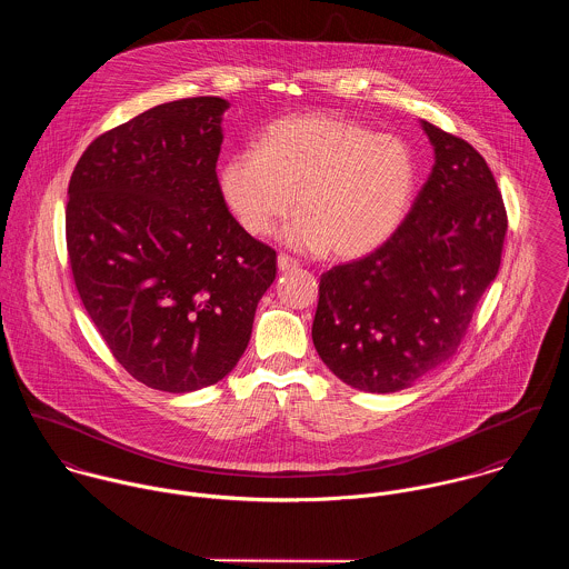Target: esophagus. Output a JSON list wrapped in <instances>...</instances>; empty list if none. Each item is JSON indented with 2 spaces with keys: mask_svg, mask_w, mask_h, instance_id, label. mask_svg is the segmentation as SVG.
I'll use <instances>...</instances> for the list:
<instances>
[{
  "mask_svg": "<svg viewBox=\"0 0 569 569\" xmlns=\"http://www.w3.org/2000/svg\"><path fill=\"white\" fill-rule=\"evenodd\" d=\"M278 269H280V271H293V269H298V260H293L291 256L280 253V256H278Z\"/></svg>",
  "mask_w": 569,
  "mask_h": 569,
  "instance_id": "34e87169",
  "label": "esophagus"
}]
</instances>
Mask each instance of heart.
I'll list each match as a JSON object with an SVG mask.
<instances>
[{"mask_svg": "<svg viewBox=\"0 0 569 569\" xmlns=\"http://www.w3.org/2000/svg\"><path fill=\"white\" fill-rule=\"evenodd\" d=\"M219 188L247 234H271L296 203L284 241L352 260L379 249L403 223L416 162L403 140L375 136L355 120L291 116L271 122L256 151L230 156Z\"/></svg>", "mask_w": 569, "mask_h": 569, "instance_id": "b5f03b06", "label": "heart"}]
</instances>
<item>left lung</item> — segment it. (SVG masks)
I'll use <instances>...</instances> for the list:
<instances>
[{
    "label": "left lung",
    "mask_w": 569,
    "mask_h": 569,
    "mask_svg": "<svg viewBox=\"0 0 569 569\" xmlns=\"http://www.w3.org/2000/svg\"><path fill=\"white\" fill-rule=\"evenodd\" d=\"M433 168L399 230L320 280L313 343L346 386L392 395L458 350L495 280L506 210L485 158L420 120Z\"/></svg>",
    "instance_id": "1"
}]
</instances>
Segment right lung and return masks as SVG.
<instances>
[{
    "mask_svg": "<svg viewBox=\"0 0 569 569\" xmlns=\"http://www.w3.org/2000/svg\"><path fill=\"white\" fill-rule=\"evenodd\" d=\"M217 96L158 104L96 138L66 210L82 307L118 363L153 390L186 395L234 370L276 251L230 214L217 160Z\"/></svg>",
    "mask_w": 569,
    "mask_h": 569,
    "instance_id": "right-lung-1",
    "label": "right lung"
}]
</instances>
